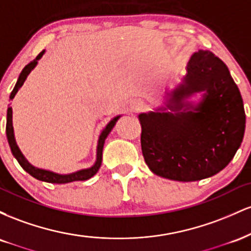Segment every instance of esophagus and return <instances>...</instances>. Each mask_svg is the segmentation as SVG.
I'll list each match as a JSON object with an SVG mask.
<instances>
[{
	"instance_id": "esophagus-1",
	"label": "esophagus",
	"mask_w": 251,
	"mask_h": 251,
	"mask_svg": "<svg viewBox=\"0 0 251 251\" xmlns=\"http://www.w3.org/2000/svg\"><path fill=\"white\" fill-rule=\"evenodd\" d=\"M144 107H145V103H144L143 100L140 99H134L133 101L131 102V108L133 112L142 111V109H144Z\"/></svg>"
}]
</instances>
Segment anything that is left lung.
Instances as JSON below:
<instances>
[{"mask_svg": "<svg viewBox=\"0 0 251 251\" xmlns=\"http://www.w3.org/2000/svg\"><path fill=\"white\" fill-rule=\"evenodd\" d=\"M201 94L198 103L188 99ZM164 106L140 113L142 151L154 175L178 181L211 177L231 162L246 131L240 89L226 65L209 50L189 60Z\"/></svg>", "mask_w": 251, "mask_h": 251, "instance_id": "obj_1", "label": "left lung"}]
</instances>
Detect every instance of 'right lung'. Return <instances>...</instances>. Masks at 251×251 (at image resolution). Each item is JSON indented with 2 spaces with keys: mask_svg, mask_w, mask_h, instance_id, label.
<instances>
[{
  "mask_svg": "<svg viewBox=\"0 0 251 251\" xmlns=\"http://www.w3.org/2000/svg\"><path fill=\"white\" fill-rule=\"evenodd\" d=\"M45 51L46 50H42L41 53H40L39 55L33 60V61H30L27 66H25L24 70H22V72L19 75V79H17V81L15 83V87H14L13 91H11L10 99H14V97L16 96L19 89L22 87V85L25 83L27 76L30 74V72L36 67L37 62H39V60L41 59L43 54H45ZM120 117L122 116L114 117L113 119H112L111 122H109L107 125L102 128L101 133L99 135V139H98L96 163H94L91 168L79 170V171L72 172V174H67V175L56 174V172L50 171V170L36 168V166L31 165V164L25 159V157L21 152V150H20L19 146H17L15 135H14L13 108L11 107H8L7 109V125H5V133H7V139H8V143H9L11 153H13L14 157L16 158V160L19 162L20 165L22 166V169H24L25 171H27L30 176H33L34 178H36V179L39 180L47 181V183H55V184L72 183V181H77V180H87L89 178L93 177V176L99 171L100 166H101V162H102V150H103V144H105V139L107 138L109 132H111L112 128L114 127V125H116V123L118 122V119H119Z\"/></svg>",
  "mask_w": 251,
  "mask_h": 251,
  "instance_id": "1",
  "label": "right lung"
}]
</instances>
